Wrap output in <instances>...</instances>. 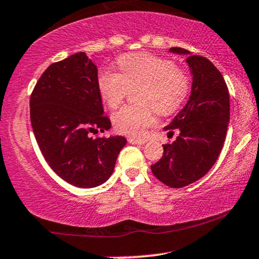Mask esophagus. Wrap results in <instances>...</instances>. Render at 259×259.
I'll return each mask as SVG.
<instances>
[{
	"mask_svg": "<svg viewBox=\"0 0 259 259\" xmlns=\"http://www.w3.org/2000/svg\"><path fill=\"white\" fill-rule=\"evenodd\" d=\"M127 141H129V143H132V145H143V143L147 142V140H145V139H136V138H129V139H127Z\"/></svg>",
	"mask_w": 259,
	"mask_h": 259,
	"instance_id": "obj_1",
	"label": "esophagus"
}]
</instances>
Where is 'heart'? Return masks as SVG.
<instances>
[{
  "label": "heart",
  "instance_id": "obj_1",
  "mask_svg": "<svg viewBox=\"0 0 259 259\" xmlns=\"http://www.w3.org/2000/svg\"><path fill=\"white\" fill-rule=\"evenodd\" d=\"M120 73L102 70L98 76V89L104 101L116 108L129 88L142 85L139 101L143 106H124L113 114L118 132L142 136L155 120V110L161 114L172 113L188 93L187 76L176 70L172 62L151 54H127L118 60Z\"/></svg>",
  "mask_w": 259,
  "mask_h": 259
}]
</instances>
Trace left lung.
<instances>
[{"label": "left lung", "mask_w": 259, "mask_h": 259, "mask_svg": "<svg viewBox=\"0 0 259 259\" xmlns=\"http://www.w3.org/2000/svg\"><path fill=\"white\" fill-rule=\"evenodd\" d=\"M169 53L187 57L193 78L191 95L164 127L169 133L179 129L180 135L163 145V157L151 169L164 185L182 188L206 175L222 151L230 116L229 93L223 76L206 58L177 47Z\"/></svg>", "instance_id": "left-lung-1"}]
</instances>
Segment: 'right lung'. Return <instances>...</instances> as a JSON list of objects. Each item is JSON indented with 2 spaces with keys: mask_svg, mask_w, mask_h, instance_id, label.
<instances>
[{
  "mask_svg": "<svg viewBox=\"0 0 259 259\" xmlns=\"http://www.w3.org/2000/svg\"><path fill=\"white\" fill-rule=\"evenodd\" d=\"M33 134L53 171L79 188L101 186L113 174L123 136L93 139L111 129L98 89V67L85 53L52 64L30 99Z\"/></svg>",
  "mask_w": 259,
  "mask_h": 259,
  "instance_id": "1",
  "label": "right lung"
}]
</instances>
